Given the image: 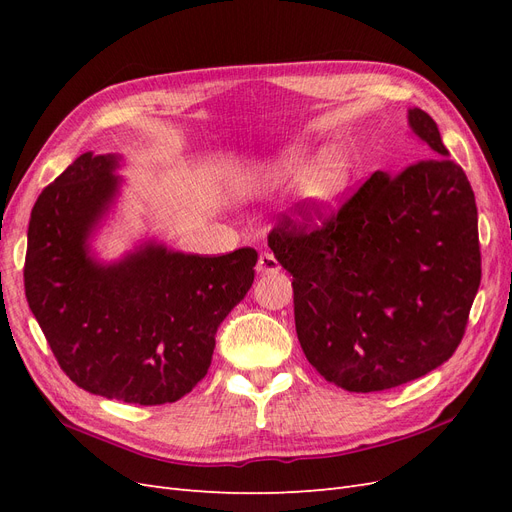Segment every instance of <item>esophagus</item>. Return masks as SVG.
<instances>
[{
  "mask_svg": "<svg viewBox=\"0 0 512 512\" xmlns=\"http://www.w3.org/2000/svg\"><path fill=\"white\" fill-rule=\"evenodd\" d=\"M256 271H258V273H262V275H267V273H277V271H280V262L275 260V256H273V254H269V252H262V254L258 256Z\"/></svg>",
  "mask_w": 512,
  "mask_h": 512,
  "instance_id": "esophagus-1",
  "label": "esophagus"
}]
</instances>
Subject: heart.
<instances>
[{
	"instance_id": "1",
	"label": "heart",
	"mask_w": 512,
	"mask_h": 512,
	"mask_svg": "<svg viewBox=\"0 0 512 512\" xmlns=\"http://www.w3.org/2000/svg\"><path fill=\"white\" fill-rule=\"evenodd\" d=\"M303 177L301 183V200L309 213V218H324L333 213L350 183V166L344 158L327 156L320 162L312 164L301 151H286L284 156L269 162L260 175L247 179V185H265V183H282L290 179Z\"/></svg>"
}]
</instances>
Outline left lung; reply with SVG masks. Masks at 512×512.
<instances>
[{"label":"left lung","instance_id":"8db88e82","mask_svg":"<svg viewBox=\"0 0 512 512\" xmlns=\"http://www.w3.org/2000/svg\"><path fill=\"white\" fill-rule=\"evenodd\" d=\"M408 121L431 158L393 177L378 170L320 224L299 207L269 232L292 275L307 361L350 393L393 389L451 359L480 286L472 185L436 121L421 108Z\"/></svg>","mask_w":512,"mask_h":512}]
</instances>
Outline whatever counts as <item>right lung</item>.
<instances>
[{"mask_svg":"<svg viewBox=\"0 0 512 512\" xmlns=\"http://www.w3.org/2000/svg\"><path fill=\"white\" fill-rule=\"evenodd\" d=\"M115 168V156L83 153L42 190L27 230L25 297L76 386L126 404H173L205 378L215 331L252 288L258 254L145 243L100 265L87 239L117 194Z\"/></svg>","mask_w":512,"mask_h":512,"instance_id":"add662e5","label":"right lung"}]
</instances>
